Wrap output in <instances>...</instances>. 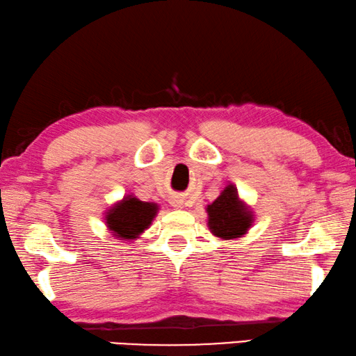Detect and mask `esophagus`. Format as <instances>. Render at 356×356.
Returning <instances> with one entry per match:
<instances>
[{"mask_svg":"<svg viewBox=\"0 0 356 356\" xmlns=\"http://www.w3.org/2000/svg\"><path fill=\"white\" fill-rule=\"evenodd\" d=\"M171 204L174 208H184V200L182 198H179V197H174L172 200H171Z\"/></svg>","mask_w":356,"mask_h":356,"instance_id":"obj_1","label":"esophagus"}]
</instances>
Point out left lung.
<instances>
[{
    "instance_id": "8db88e82",
    "label": "left lung",
    "mask_w": 356,
    "mask_h": 356,
    "mask_svg": "<svg viewBox=\"0 0 356 356\" xmlns=\"http://www.w3.org/2000/svg\"><path fill=\"white\" fill-rule=\"evenodd\" d=\"M207 213L209 232L219 240L243 237L254 221L253 211L238 197L234 184H229L221 195L208 204Z\"/></svg>"
}]
</instances>
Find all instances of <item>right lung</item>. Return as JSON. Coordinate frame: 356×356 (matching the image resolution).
I'll return each mask as SVG.
<instances>
[{
  "instance_id": "right-lung-1",
  "label": "right lung",
  "mask_w": 356,
  "mask_h": 356,
  "mask_svg": "<svg viewBox=\"0 0 356 356\" xmlns=\"http://www.w3.org/2000/svg\"><path fill=\"white\" fill-rule=\"evenodd\" d=\"M158 209L156 203L142 202L130 193L104 213V222L113 237L132 242L152 226Z\"/></svg>"
}]
</instances>
